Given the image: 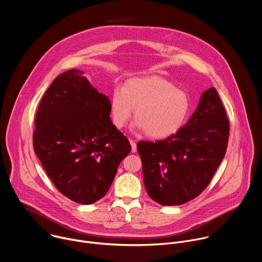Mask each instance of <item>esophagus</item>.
Returning <instances> with one entry per match:
<instances>
[{
	"instance_id": "esophagus-1",
	"label": "esophagus",
	"mask_w": 262,
	"mask_h": 262,
	"mask_svg": "<svg viewBox=\"0 0 262 262\" xmlns=\"http://www.w3.org/2000/svg\"><path fill=\"white\" fill-rule=\"evenodd\" d=\"M129 143L132 145V152H136L137 151V143L134 140H129Z\"/></svg>"
}]
</instances>
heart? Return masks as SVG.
I'll use <instances>...</instances> for the list:
<instances>
[{"mask_svg": "<svg viewBox=\"0 0 262 262\" xmlns=\"http://www.w3.org/2000/svg\"><path fill=\"white\" fill-rule=\"evenodd\" d=\"M190 106L188 94L158 77L126 81L122 89L113 90L110 102L116 127L125 126L136 108V127L155 139L167 138L179 130L188 118Z\"/></svg>", "mask_w": 262, "mask_h": 262, "instance_id": "b5f03b06", "label": "heart"}]
</instances>
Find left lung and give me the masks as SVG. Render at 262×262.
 Returning <instances> with one entry per match:
<instances>
[{
    "label": "left lung",
    "mask_w": 262,
    "mask_h": 262,
    "mask_svg": "<svg viewBox=\"0 0 262 262\" xmlns=\"http://www.w3.org/2000/svg\"><path fill=\"white\" fill-rule=\"evenodd\" d=\"M229 129L226 111L211 87L176 134L157 142L140 141L137 149L149 197L167 206L198 197L225 157Z\"/></svg>",
    "instance_id": "8db88e82"
}]
</instances>
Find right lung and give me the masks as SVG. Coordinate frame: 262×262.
<instances>
[{
  "label": "right lung",
  "mask_w": 262,
  "mask_h": 262,
  "mask_svg": "<svg viewBox=\"0 0 262 262\" xmlns=\"http://www.w3.org/2000/svg\"><path fill=\"white\" fill-rule=\"evenodd\" d=\"M110 102L71 69L54 80L37 110L34 151L57 190L77 203L102 198L132 150L111 121Z\"/></svg>",
  "instance_id": "add662e5"
}]
</instances>
